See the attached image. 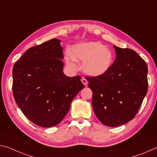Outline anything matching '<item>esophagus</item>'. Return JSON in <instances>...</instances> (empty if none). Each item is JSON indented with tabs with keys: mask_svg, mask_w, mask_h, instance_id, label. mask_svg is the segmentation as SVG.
Masks as SVG:
<instances>
[{
	"mask_svg": "<svg viewBox=\"0 0 157 157\" xmlns=\"http://www.w3.org/2000/svg\"><path fill=\"white\" fill-rule=\"evenodd\" d=\"M82 83H83V84L84 85V86H86V85H87V84H88V81H87L86 79H85V78H84L82 79Z\"/></svg>",
	"mask_w": 157,
	"mask_h": 157,
	"instance_id": "obj_1",
	"label": "esophagus"
}]
</instances>
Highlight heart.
<instances>
[{"label":"heart","instance_id":"b5f03b06","mask_svg":"<svg viewBox=\"0 0 157 157\" xmlns=\"http://www.w3.org/2000/svg\"><path fill=\"white\" fill-rule=\"evenodd\" d=\"M65 60L71 68L78 67V60L83 62L82 70L87 75L98 77L109 70L113 56L111 50L98 41H90L74 45L72 52L67 50Z\"/></svg>","mask_w":157,"mask_h":157}]
</instances>
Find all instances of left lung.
<instances>
[{
	"label": "left lung",
	"mask_w": 157,
	"mask_h": 157,
	"mask_svg": "<svg viewBox=\"0 0 157 157\" xmlns=\"http://www.w3.org/2000/svg\"><path fill=\"white\" fill-rule=\"evenodd\" d=\"M116 58L104 75L86 78L101 123L118 127L134 118L147 91V63L134 50L113 46Z\"/></svg>",
	"instance_id": "obj_1"
}]
</instances>
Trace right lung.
Instances as JSON below:
<instances>
[{
  "mask_svg": "<svg viewBox=\"0 0 157 157\" xmlns=\"http://www.w3.org/2000/svg\"><path fill=\"white\" fill-rule=\"evenodd\" d=\"M57 39L29 48L12 70L13 95L21 111L43 127L57 125L84 89L80 76L63 73V48Z\"/></svg>",
  "mask_w": 157,
  "mask_h": 157,
  "instance_id": "add662e5",
  "label": "right lung"
}]
</instances>
